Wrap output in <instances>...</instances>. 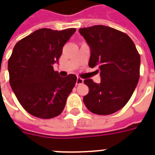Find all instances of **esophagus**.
Segmentation results:
<instances>
[{
  "label": "esophagus",
  "instance_id": "obj_1",
  "mask_svg": "<svg viewBox=\"0 0 155 155\" xmlns=\"http://www.w3.org/2000/svg\"><path fill=\"white\" fill-rule=\"evenodd\" d=\"M83 82H84V80L83 79H81V78H77V80H76V84H83Z\"/></svg>",
  "mask_w": 155,
  "mask_h": 155
}]
</instances>
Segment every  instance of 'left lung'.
Masks as SVG:
<instances>
[{
  "mask_svg": "<svg viewBox=\"0 0 155 155\" xmlns=\"http://www.w3.org/2000/svg\"><path fill=\"white\" fill-rule=\"evenodd\" d=\"M91 49L89 66L101 72L100 84L84 80L89 93L83 98L92 113L107 115L120 110L132 96L140 79V55L125 33L105 25L79 30Z\"/></svg>",
  "mask_w": 155,
  "mask_h": 155,
  "instance_id": "1",
  "label": "left lung"
}]
</instances>
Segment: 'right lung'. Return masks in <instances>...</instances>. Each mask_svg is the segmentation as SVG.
<instances>
[{
	"instance_id": "1",
	"label": "right lung",
	"mask_w": 155,
	"mask_h": 155,
	"mask_svg": "<svg viewBox=\"0 0 155 155\" xmlns=\"http://www.w3.org/2000/svg\"><path fill=\"white\" fill-rule=\"evenodd\" d=\"M75 31L39 29L13 49L8 61L10 84L22 107L33 116L51 119L64 110L77 77L73 74L61 77L53 64Z\"/></svg>"
}]
</instances>
